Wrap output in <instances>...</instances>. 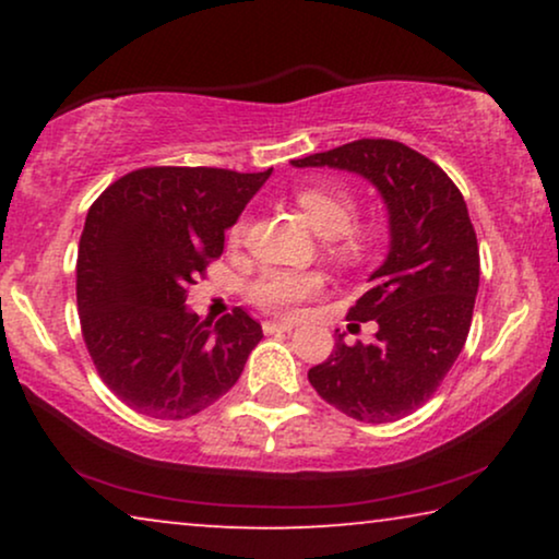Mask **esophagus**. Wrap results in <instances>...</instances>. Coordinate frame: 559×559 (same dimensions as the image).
I'll return each mask as SVG.
<instances>
[{"label": "esophagus", "instance_id": "1", "mask_svg": "<svg viewBox=\"0 0 559 559\" xmlns=\"http://www.w3.org/2000/svg\"><path fill=\"white\" fill-rule=\"evenodd\" d=\"M262 328L264 333H289L295 328V323H289V320H264Z\"/></svg>", "mask_w": 559, "mask_h": 559}]
</instances>
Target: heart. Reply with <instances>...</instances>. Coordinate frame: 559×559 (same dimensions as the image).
Here are the masks:
<instances>
[{
    "mask_svg": "<svg viewBox=\"0 0 559 559\" xmlns=\"http://www.w3.org/2000/svg\"><path fill=\"white\" fill-rule=\"evenodd\" d=\"M297 209L308 224L323 236H338L350 226L354 218V198L343 188H302L297 193ZM243 234V221L234 224L231 239L239 241ZM346 251H356L358 241L350 239L343 243ZM323 287V277L316 272H295V270H266L254 285H251V300L259 308L270 312H287L297 302L308 300Z\"/></svg>",
    "mask_w": 559,
    "mask_h": 559,
    "instance_id": "b5f03b06",
    "label": "heart"
}]
</instances>
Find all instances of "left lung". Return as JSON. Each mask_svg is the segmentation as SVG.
<instances>
[{
  "label": "left lung",
  "instance_id": "obj_1",
  "mask_svg": "<svg viewBox=\"0 0 559 559\" xmlns=\"http://www.w3.org/2000/svg\"><path fill=\"white\" fill-rule=\"evenodd\" d=\"M361 175L389 213V251L348 320H377V341H335L308 371L328 404L358 423H394L430 400L453 369L478 295V241L455 182L432 159L394 140H356L293 159Z\"/></svg>",
  "mask_w": 559,
  "mask_h": 559
}]
</instances>
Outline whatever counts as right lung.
I'll return each instance as SVG.
<instances>
[{"label":"right lung","instance_id":"right-lung-1","mask_svg":"<svg viewBox=\"0 0 559 559\" xmlns=\"http://www.w3.org/2000/svg\"><path fill=\"white\" fill-rule=\"evenodd\" d=\"M270 175L144 167L88 209L75 264L83 341L104 384L140 415L186 419L211 407L262 341L241 308L213 323L186 300Z\"/></svg>","mask_w":559,"mask_h":559}]
</instances>
